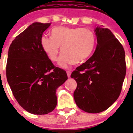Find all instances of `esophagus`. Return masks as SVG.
I'll return each mask as SVG.
<instances>
[{
  "label": "esophagus",
  "mask_w": 133,
  "mask_h": 133,
  "mask_svg": "<svg viewBox=\"0 0 133 133\" xmlns=\"http://www.w3.org/2000/svg\"><path fill=\"white\" fill-rule=\"evenodd\" d=\"M66 74H67V76L68 77H70V75H71V71H70V70H67L66 71Z\"/></svg>",
  "instance_id": "obj_1"
}]
</instances>
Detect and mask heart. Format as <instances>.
Returning a JSON list of instances; mask_svg holds the SVG:
<instances>
[{
  "instance_id": "b5f03b06",
  "label": "heart",
  "mask_w": 133,
  "mask_h": 133,
  "mask_svg": "<svg viewBox=\"0 0 133 133\" xmlns=\"http://www.w3.org/2000/svg\"><path fill=\"white\" fill-rule=\"evenodd\" d=\"M51 37L43 36L41 46L48 58L56 61L60 52L61 55L58 65L68 67L71 64H78L92 55L96 46V36L90 29L82 27L58 26L51 30Z\"/></svg>"
}]
</instances>
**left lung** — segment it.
Here are the masks:
<instances>
[{"label": "left lung", "instance_id": "left-lung-1", "mask_svg": "<svg viewBox=\"0 0 133 133\" xmlns=\"http://www.w3.org/2000/svg\"><path fill=\"white\" fill-rule=\"evenodd\" d=\"M97 44L92 56L71 74L77 81L75 101L79 109L98 113L110 107L119 97L126 75L125 52L109 29H95Z\"/></svg>", "mask_w": 133, "mask_h": 133}]
</instances>
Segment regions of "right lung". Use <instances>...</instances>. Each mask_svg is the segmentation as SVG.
I'll list each match as a JSON object with an SVG mask.
<instances>
[{"label": "right lung", "mask_w": 133, "mask_h": 133, "mask_svg": "<svg viewBox=\"0 0 133 133\" xmlns=\"http://www.w3.org/2000/svg\"><path fill=\"white\" fill-rule=\"evenodd\" d=\"M50 23H34L10 45L6 64L8 83L19 104L34 115L52 112L57 104L56 89L67 80L66 71L55 67L41 46Z\"/></svg>", "instance_id": "1"}]
</instances>
